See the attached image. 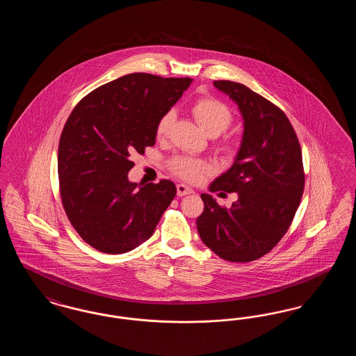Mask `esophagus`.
<instances>
[{
	"label": "esophagus",
	"instance_id": "34e87169",
	"mask_svg": "<svg viewBox=\"0 0 356 356\" xmlns=\"http://www.w3.org/2000/svg\"><path fill=\"white\" fill-rule=\"evenodd\" d=\"M176 188H177V195H179V196H186V195H189V193L193 192V191H192L189 186H186V184H177Z\"/></svg>",
	"mask_w": 356,
	"mask_h": 356
}]
</instances>
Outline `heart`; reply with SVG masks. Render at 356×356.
<instances>
[{"instance_id": "heart-1", "label": "heart", "mask_w": 356, "mask_h": 356, "mask_svg": "<svg viewBox=\"0 0 356 356\" xmlns=\"http://www.w3.org/2000/svg\"><path fill=\"white\" fill-rule=\"evenodd\" d=\"M191 112L209 136H218L229 128L234 121V113L227 104L212 97H200L191 105ZM175 120V112L167 111L160 116L156 124V137L164 140L170 135V127ZM235 143L232 140H221L219 149L224 153L235 152ZM170 170L177 177L189 183H196L203 177L204 173L209 172L211 167L203 161L188 156H176L170 159Z\"/></svg>"}]
</instances>
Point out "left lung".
Masks as SVG:
<instances>
[{
  "label": "left lung",
  "mask_w": 356,
  "mask_h": 356,
  "mask_svg": "<svg viewBox=\"0 0 356 356\" xmlns=\"http://www.w3.org/2000/svg\"><path fill=\"white\" fill-rule=\"evenodd\" d=\"M213 85L236 102L244 134L234 165L219 176L211 192H236L231 208L202 195L197 231L221 259L248 263L282 240L305 191L302 148L286 113L245 85L219 80Z\"/></svg>",
  "instance_id": "obj_1"
}]
</instances>
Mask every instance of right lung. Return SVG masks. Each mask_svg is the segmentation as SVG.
I'll list each match as a JSON object with an SVG mask.
<instances>
[{"instance_id": "obj_1", "label": "right lung", "mask_w": 356, "mask_h": 356, "mask_svg": "<svg viewBox=\"0 0 356 356\" xmlns=\"http://www.w3.org/2000/svg\"><path fill=\"white\" fill-rule=\"evenodd\" d=\"M192 79L131 73L86 95L69 116L58 143L63 207L85 243L125 254L152 236L176 196L170 180L138 186L128 180L134 153L156 140V124Z\"/></svg>"}]
</instances>
